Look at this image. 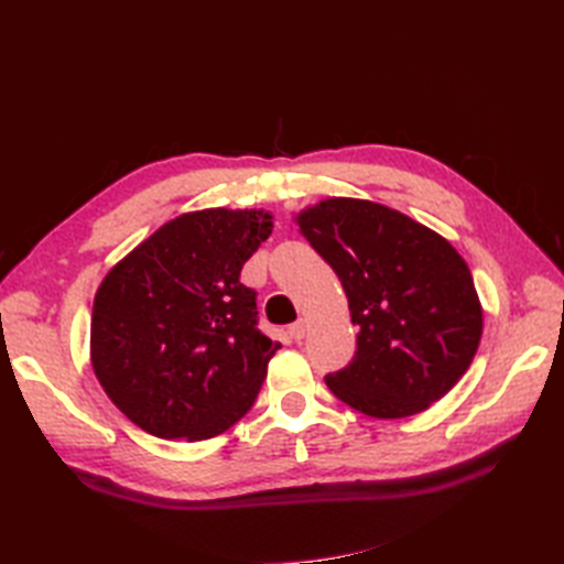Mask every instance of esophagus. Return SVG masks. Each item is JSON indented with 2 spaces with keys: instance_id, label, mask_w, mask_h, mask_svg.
I'll use <instances>...</instances> for the list:
<instances>
[{
  "instance_id": "esophagus-1",
  "label": "esophagus",
  "mask_w": 564,
  "mask_h": 564,
  "mask_svg": "<svg viewBox=\"0 0 564 564\" xmlns=\"http://www.w3.org/2000/svg\"><path fill=\"white\" fill-rule=\"evenodd\" d=\"M289 334H291V339H295V341H301V339L305 337V322H303V319H297V322H293V325L289 327Z\"/></svg>"
}]
</instances>
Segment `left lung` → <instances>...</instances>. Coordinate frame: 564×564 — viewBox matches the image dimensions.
Listing matches in <instances>:
<instances>
[{"label":"left lung","mask_w":564,"mask_h":564,"mask_svg":"<svg viewBox=\"0 0 564 564\" xmlns=\"http://www.w3.org/2000/svg\"><path fill=\"white\" fill-rule=\"evenodd\" d=\"M295 220L339 275L358 327L351 364L329 373L327 388L376 419L412 416L441 400L482 337L480 297L458 251L370 200L327 198Z\"/></svg>","instance_id":"obj_1"}]
</instances>
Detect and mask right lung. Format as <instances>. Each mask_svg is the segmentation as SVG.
Segmentation results:
<instances>
[{"mask_svg": "<svg viewBox=\"0 0 564 564\" xmlns=\"http://www.w3.org/2000/svg\"><path fill=\"white\" fill-rule=\"evenodd\" d=\"M271 230L263 210L184 213L106 273L91 366L142 431L203 441L251 410L281 344L259 332L257 293L239 271Z\"/></svg>", "mask_w": 564, "mask_h": 564, "instance_id": "1", "label": "right lung"}]
</instances>
